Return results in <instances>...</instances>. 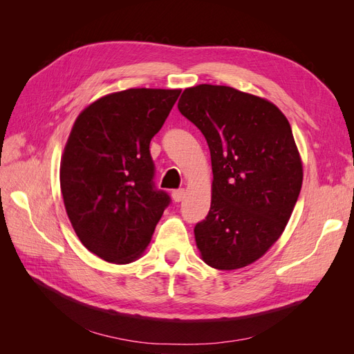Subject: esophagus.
I'll return each mask as SVG.
<instances>
[{
    "label": "esophagus",
    "mask_w": 354,
    "mask_h": 354,
    "mask_svg": "<svg viewBox=\"0 0 354 354\" xmlns=\"http://www.w3.org/2000/svg\"><path fill=\"white\" fill-rule=\"evenodd\" d=\"M185 195H186L185 189H177V190H173V194H171V196H173L174 202H180V201H183Z\"/></svg>",
    "instance_id": "obj_1"
}]
</instances>
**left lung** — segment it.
<instances>
[{
    "instance_id": "8db88e82",
    "label": "left lung",
    "mask_w": 354,
    "mask_h": 354,
    "mask_svg": "<svg viewBox=\"0 0 354 354\" xmlns=\"http://www.w3.org/2000/svg\"><path fill=\"white\" fill-rule=\"evenodd\" d=\"M177 106L211 153V208L195 226L198 250L214 269H241L279 239L301 190L291 125L269 100L226 85L186 88Z\"/></svg>"
}]
</instances>
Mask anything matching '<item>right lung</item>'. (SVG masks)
<instances>
[{"label":"right lung","mask_w":354,"mask_h":354,"mask_svg":"<svg viewBox=\"0 0 354 354\" xmlns=\"http://www.w3.org/2000/svg\"><path fill=\"white\" fill-rule=\"evenodd\" d=\"M181 90L130 88L104 95L75 121L60 189L82 245L104 261L137 260L171 202L153 183L149 151Z\"/></svg>","instance_id":"obj_1"}]
</instances>
